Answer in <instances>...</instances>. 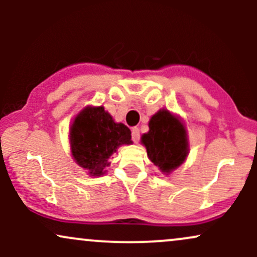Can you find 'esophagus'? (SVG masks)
I'll list each match as a JSON object with an SVG mask.
<instances>
[{
    "label": "esophagus",
    "mask_w": 257,
    "mask_h": 257,
    "mask_svg": "<svg viewBox=\"0 0 257 257\" xmlns=\"http://www.w3.org/2000/svg\"><path fill=\"white\" fill-rule=\"evenodd\" d=\"M132 139L135 144L139 143V140H140V131H139V128L132 129Z\"/></svg>",
    "instance_id": "34e87169"
}]
</instances>
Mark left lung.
Returning <instances> with one entry per match:
<instances>
[{"label":"left lung","instance_id":"8db88e82","mask_svg":"<svg viewBox=\"0 0 257 257\" xmlns=\"http://www.w3.org/2000/svg\"><path fill=\"white\" fill-rule=\"evenodd\" d=\"M150 131L141 137L147 156L162 173L170 174L185 162L188 155L187 133L184 123L166 108L153 114Z\"/></svg>","mask_w":257,"mask_h":257}]
</instances>
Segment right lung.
Wrapping results in <instances>:
<instances>
[{
  "instance_id": "1",
  "label": "right lung",
  "mask_w": 257,
  "mask_h": 257,
  "mask_svg": "<svg viewBox=\"0 0 257 257\" xmlns=\"http://www.w3.org/2000/svg\"><path fill=\"white\" fill-rule=\"evenodd\" d=\"M131 134L128 126L114 122L102 106H87L70 126L72 157L90 176H101L117 149L133 143Z\"/></svg>"
}]
</instances>
